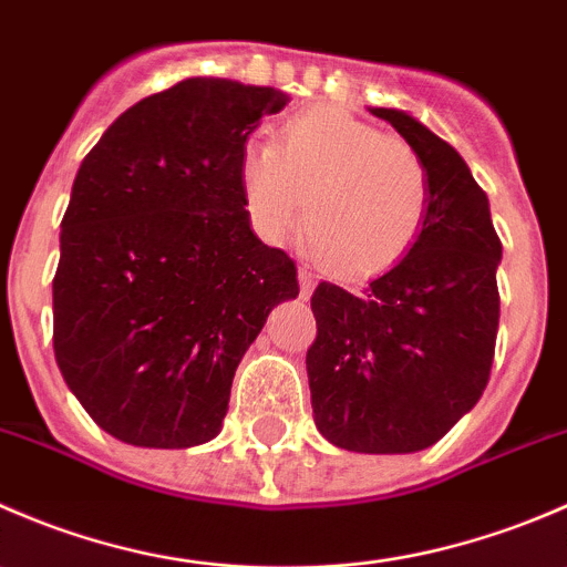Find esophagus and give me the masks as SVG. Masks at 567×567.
<instances>
[{
	"mask_svg": "<svg viewBox=\"0 0 567 567\" xmlns=\"http://www.w3.org/2000/svg\"><path fill=\"white\" fill-rule=\"evenodd\" d=\"M299 288L301 299H307L312 293V288H316V271L310 266H299Z\"/></svg>",
	"mask_w": 567,
	"mask_h": 567,
	"instance_id": "esophagus-1",
	"label": "esophagus"
}]
</instances>
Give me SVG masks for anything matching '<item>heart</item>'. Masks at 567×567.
Segmentation results:
<instances>
[{"mask_svg":"<svg viewBox=\"0 0 567 567\" xmlns=\"http://www.w3.org/2000/svg\"><path fill=\"white\" fill-rule=\"evenodd\" d=\"M241 192L255 225L282 238L299 225L342 277H370L403 260L431 210L425 158L400 136L340 106H312L279 128V145L247 142Z\"/></svg>","mask_w":567,"mask_h":567,"instance_id":"obj_1","label":"heart"}]
</instances>
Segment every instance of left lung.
<instances>
[{"label":"left lung","instance_id":"1","mask_svg":"<svg viewBox=\"0 0 567 567\" xmlns=\"http://www.w3.org/2000/svg\"><path fill=\"white\" fill-rule=\"evenodd\" d=\"M370 112L425 158L431 210L409 255L362 290L318 285L307 375L326 442L351 453H416L488 384L502 241L488 197L453 145L400 109Z\"/></svg>","mask_w":567,"mask_h":567}]
</instances>
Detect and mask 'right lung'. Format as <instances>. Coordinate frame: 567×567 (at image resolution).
Returning <instances> with one entry per match:
<instances>
[{"mask_svg":"<svg viewBox=\"0 0 567 567\" xmlns=\"http://www.w3.org/2000/svg\"><path fill=\"white\" fill-rule=\"evenodd\" d=\"M288 95L186 79L120 114L62 216L54 357L95 425L183 450L221 431L233 375L296 262L249 227L241 153Z\"/></svg>","mask_w":567,"mask_h":567,"instance_id":"obj_1","label":"right lung"}]
</instances>
